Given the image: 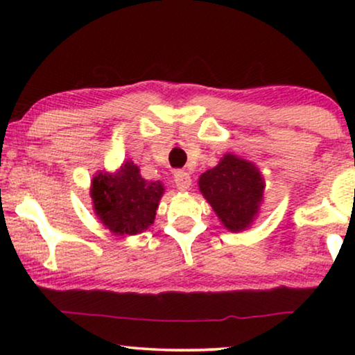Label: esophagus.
<instances>
[{"instance_id": "obj_1", "label": "esophagus", "mask_w": 355, "mask_h": 355, "mask_svg": "<svg viewBox=\"0 0 355 355\" xmlns=\"http://www.w3.org/2000/svg\"><path fill=\"white\" fill-rule=\"evenodd\" d=\"M174 182H176L179 191H187V189L191 187L192 179L186 171H176L174 173Z\"/></svg>"}]
</instances>
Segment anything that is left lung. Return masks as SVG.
Wrapping results in <instances>:
<instances>
[{"label":"left lung","instance_id":"8db88e82","mask_svg":"<svg viewBox=\"0 0 355 355\" xmlns=\"http://www.w3.org/2000/svg\"><path fill=\"white\" fill-rule=\"evenodd\" d=\"M198 187L223 226L239 232L247 230L259 215L265 181L254 163L226 153L215 168L198 178Z\"/></svg>","mask_w":355,"mask_h":355}]
</instances>
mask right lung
I'll list each match as a JSON object with an SVG mask.
<instances>
[{"mask_svg": "<svg viewBox=\"0 0 355 355\" xmlns=\"http://www.w3.org/2000/svg\"><path fill=\"white\" fill-rule=\"evenodd\" d=\"M163 192V184L144 179L132 162H124L116 173H98L90 187L95 215L116 236L148 230Z\"/></svg>", "mask_w": 355, "mask_h": 355, "instance_id": "right-lung-1", "label": "right lung"}]
</instances>
